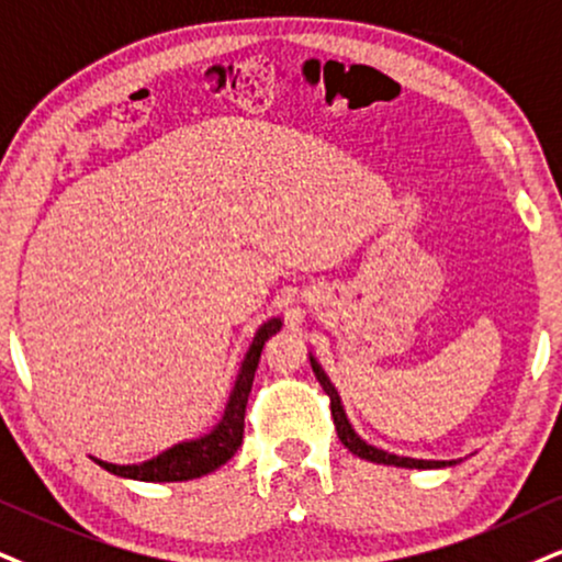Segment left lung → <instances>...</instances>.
<instances>
[{
	"instance_id": "obj_1",
	"label": "left lung",
	"mask_w": 562,
	"mask_h": 562,
	"mask_svg": "<svg viewBox=\"0 0 562 562\" xmlns=\"http://www.w3.org/2000/svg\"><path fill=\"white\" fill-rule=\"evenodd\" d=\"M310 364H313V372L317 378V383L323 385V391L330 396V414H334V425L338 432V440L344 442L351 453L359 456V459L372 461V463H385V467H401V469H442V467H453L461 459H450V461H432V459H412V456H396V453H387V450L372 446L367 442L362 435L351 427L349 417H346V408L341 404V396H338L336 385L330 383V378L325 375L323 364L317 362L315 355H310Z\"/></svg>"
}]
</instances>
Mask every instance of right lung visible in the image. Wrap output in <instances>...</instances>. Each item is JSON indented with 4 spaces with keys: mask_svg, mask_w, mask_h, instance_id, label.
<instances>
[{
    "mask_svg": "<svg viewBox=\"0 0 562 562\" xmlns=\"http://www.w3.org/2000/svg\"><path fill=\"white\" fill-rule=\"evenodd\" d=\"M283 321L279 315L270 317L255 330L252 344H249L245 359H241L237 380H234L232 393H228L226 408L221 414L218 425L211 432L200 435V438L182 440L177 446L166 448L164 453L154 456V459L140 461V463H112L101 461L95 456H90L101 469L112 472L124 480H137V482H184V480H198V476L216 472L218 467L232 459L241 446V432H245V408L247 396L252 391L255 370H258L262 346L273 334H279Z\"/></svg>",
    "mask_w": 562,
    "mask_h": 562,
    "instance_id": "obj_1",
    "label": "right lung"
}]
</instances>
